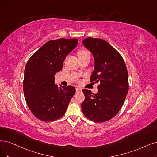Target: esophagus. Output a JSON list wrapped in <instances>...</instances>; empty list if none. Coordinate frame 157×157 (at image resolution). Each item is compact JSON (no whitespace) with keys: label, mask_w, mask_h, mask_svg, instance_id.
I'll use <instances>...</instances> for the list:
<instances>
[{"label":"esophagus","mask_w":157,"mask_h":157,"mask_svg":"<svg viewBox=\"0 0 157 157\" xmlns=\"http://www.w3.org/2000/svg\"><path fill=\"white\" fill-rule=\"evenodd\" d=\"M75 90H76V93H78V92H82V89H80V88H76V89H75Z\"/></svg>","instance_id":"34e87169"}]
</instances>
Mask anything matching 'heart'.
<instances>
[{
	"label": "heart",
	"instance_id": "obj_1",
	"mask_svg": "<svg viewBox=\"0 0 157 157\" xmlns=\"http://www.w3.org/2000/svg\"><path fill=\"white\" fill-rule=\"evenodd\" d=\"M89 53V51H87L86 50H81L78 52V55H82V54H87Z\"/></svg>",
	"mask_w": 157,
	"mask_h": 157
}]
</instances>
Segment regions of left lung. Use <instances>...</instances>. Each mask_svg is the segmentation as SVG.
<instances>
[{
  "label": "left lung",
  "instance_id": "obj_1",
  "mask_svg": "<svg viewBox=\"0 0 157 157\" xmlns=\"http://www.w3.org/2000/svg\"><path fill=\"white\" fill-rule=\"evenodd\" d=\"M83 44L94 57V71L90 82L98 83L97 94L82 89L85 100L83 113L94 122L114 118L123 106L129 90L128 72L123 57L105 40L87 37Z\"/></svg>",
  "mask_w": 157,
  "mask_h": 157
}]
</instances>
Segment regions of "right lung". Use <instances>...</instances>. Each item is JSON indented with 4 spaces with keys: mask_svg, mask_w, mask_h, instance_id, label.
Instances as JSON below:
<instances>
[{
    "mask_svg": "<svg viewBox=\"0 0 157 157\" xmlns=\"http://www.w3.org/2000/svg\"><path fill=\"white\" fill-rule=\"evenodd\" d=\"M78 43L77 39H59L46 43L30 57L25 70L23 90L29 109L40 120L61 118L75 92L73 86L55 84L66 56Z\"/></svg>",
    "mask_w": 157,
    "mask_h": 157,
    "instance_id": "add662e5",
    "label": "right lung"
}]
</instances>
